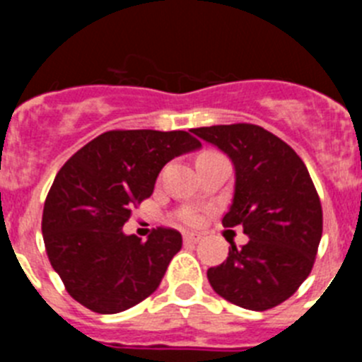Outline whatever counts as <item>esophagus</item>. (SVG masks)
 I'll return each instance as SVG.
<instances>
[{"mask_svg":"<svg viewBox=\"0 0 362 362\" xmlns=\"http://www.w3.org/2000/svg\"><path fill=\"white\" fill-rule=\"evenodd\" d=\"M199 239H201L199 233H194V232H185L183 233V241L187 243V245H188V243H197Z\"/></svg>","mask_w":362,"mask_h":362,"instance_id":"obj_1","label":"esophagus"}]
</instances>
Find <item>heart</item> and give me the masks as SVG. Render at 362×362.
I'll use <instances>...</instances> for the list:
<instances>
[{
	"mask_svg": "<svg viewBox=\"0 0 362 362\" xmlns=\"http://www.w3.org/2000/svg\"><path fill=\"white\" fill-rule=\"evenodd\" d=\"M185 219H187V223H192V225H196V223H199L201 217H199V214H196V212H188Z\"/></svg>",
	"mask_w": 362,
	"mask_h": 362,
	"instance_id": "heart-1",
	"label": "heart"
}]
</instances>
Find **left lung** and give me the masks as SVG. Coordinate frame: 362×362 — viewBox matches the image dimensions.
Here are the masks:
<instances>
[{
    "instance_id": "left-lung-1",
    "label": "left lung",
    "mask_w": 362,
    "mask_h": 362,
    "mask_svg": "<svg viewBox=\"0 0 362 362\" xmlns=\"http://www.w3.org/2000/svg\"><path fill=\"white\" fill-rule=\"evenodd\" d=\"M232 159L235 190L225 226L243 225L245 246L209 268L212 288L246 310L263 312L292 297L310 276L322 235V209L303 159L283 139L250 123L192 129Z\"/></svg>"
}]
</instances>
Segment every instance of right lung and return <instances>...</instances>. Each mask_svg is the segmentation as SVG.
<instances>
[{
  "label": "right lung",
  "instance_id": "obj_1",
  "mask_svg": "<svg viewBox=\"0 0 362 362\" xmlns=\"http://www.w3.org/2000/svg\"><path fill=\"white\" fill-rule=\"evenodd\" d=\"M199 146L183 130H110L57 172L41 232L50 264L85 308L117 313L156 292L183 238L159 226L141 241L123 233V225L152 196L163 166Z\"/></svg>",
  "mask_w": 362,
  "mask_h": 362
}]
</instances>
